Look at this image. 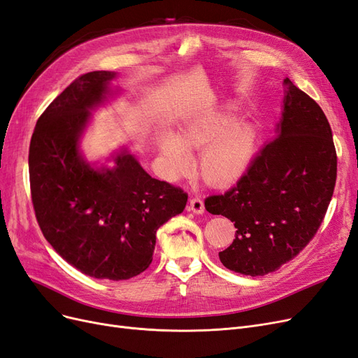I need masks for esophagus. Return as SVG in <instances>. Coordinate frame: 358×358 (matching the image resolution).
I'll return each mask as SVG.
<instances>
[{
    "label": "esophagus",
    "mask_w": 358,
    "mask_h": 358,
    "mask_svg": "<svg viewBox=\"0 0 358 358\" xmlns=\"http://www.w3.org/2000/svg\"><path fill=\"white\" fill-rule=\"evenodd\" d=\"M189 211L194 214H202L205 211V205L201 198H192L189 202Z\"/></svg>",
    "instance_id": "obj_1"
}]
</instances>
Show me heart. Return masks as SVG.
<instances>
[{
	"instance_id": "b5f03b06",
	"label": "heart",
	"mask_w": 358,
	"mask_h": 358,
	"mask_svg": "<svg viewBox=\"0 0 358 358\" xmlns=\"http://www.w3.org/2000/svg\"><path fill=\"white\" fill-rule=\"evenodd\" d=\"M232 120L230 111H217L189 123L180 136L165 135L160 150L172 174H186L192 166L189 148H202V174L213 184L226 186L244 176L255 155L256 131L250 123Z\"/></svg>"
}]
</instances>
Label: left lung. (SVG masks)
I'll return each mask as SVG.
<instances>
[{
  "instance_id": "1",
  "label": "left lung",
  "mask_w": 358,
  "mask_h": 358,
  "mask_svg": "<svg viewBox=\"0 0 358 358\" xmlns=\"http://www.w3.org/2000/svg\"><path fill=\"white\" fill-rule=\"evenodd\" d=\"M282 85L278 135L234 187L205 199L206 211L236 227L218 257L242 275L263 276L294 259L324 220L336 184L338 156L324 111L290 78Z\"/></svg>"
}]
</instances>
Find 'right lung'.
Segmentation results:
<instances>
[{
	"instance_id": "right-lung-1",
	"label": "right lung",
	"mask_w": 358,
	"mask_h": 358,
	"mask_svg": "<svg viewBox=\"0 0 358 358\" xmlns=\"http://www.w3.org/2000/svg\"><path fill=\"white\" fill-rule=\"evenodd\" d=\"M116 77H77L37 120L29 144L34 211L44 238L64 260L98 280H129L153 260L157 229L182 213L187 193L150 177L129 153L113 169L90 168L78 153L89 110Z\"/></svg>"
}]
</instances>
